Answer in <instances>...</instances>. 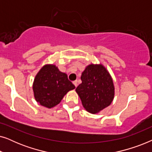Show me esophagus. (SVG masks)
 <instances>
[{
	"label": "esophagus",
	"mask_w": 152,
	"mask_h": 152,
	"mask_svg": "<svg viewBox=\"0 0 152 152\" xmlns=\"http://www.w3.org/2000/svg\"><path fill=\"white\" fill-rule=\"evenodd\" d=\"M72 83H73V84L75 85V87H77V81H74V82H72Z\"/></svg>",
	"instance_id": "esophagus-1"
}]
</instances>
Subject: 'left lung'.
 <instances>
[{
	"label": "left lung",
	"instance_id": "8db88e82",
	"mask_svg": "<svg viewBox=\"0 0 152 152\" xmlns=\"http://www.w3.org/2000/svg\"><path fill=\"white\" fill-rule=\"evenodd\" d=\"M82 84L76 88L83 107L96 113L111 104L114 97L113 80L102 65L91 64L81 76Z\"/></svg>",
	"mask_w": 152,
	"mask_h": 152
}]
</instances>
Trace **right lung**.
<instances>
[{
    "label": "right lung",
    "mask_w": 152,
    "mask_h": 152,
    "mask_svg": "<svg viewBox=\"0 0 152 152\" xmlns=\"http://www.w3.org/2000/svg\"><path fill=\"white\" fill-rule=\"evenodd\" d=\"M75 86L66 73L54 65H46L37 75L33 84L35 99L41 105L52 108L58 104L67 92Z\"/></svg>",
    "instance_id": "1"
}]
</instances>
